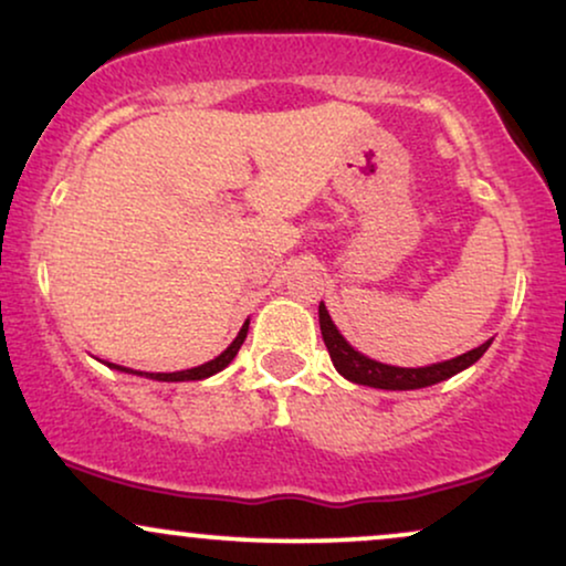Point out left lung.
Returning a JSON list of instances; mask_svg holds the SVG:
<instances>
[{"instance_id": "obj_1", "label": "left lung", "mask_w": 566, "mask_h": 566, "mask_svg": "<svg viewBox=\"0 0 566 566\" xmlns=\"http://www.w3.org/2000/svg\"><path fill=\"white\" fill-rule=\"evenodd\" d=\"M319 331H323V340L327 346V354H331L333 365L346 380L359 382V386H373V388H386V390H415V388H428L436 386L451 375L462 373L470 365L483 357L491 346V340L480 344L472 352L462 354V357L449 359V361H438V365L430 367H390V365H380V361L367 359L365 354L354 352L352 346L346 344V338L340 336L338 327L333 325L331 315H327L325 304H319Z\"/></svg>"}]
</instances>
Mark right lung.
<instances>
[{
    "label": "right lung",
    "instance_id": "add662e5",
    "mask_svg": "<svg viewBox=\"0 0 566 566\" xmlns=\"http://www.w3.org/2000/svg\"><path fill=\"white\" fill-rule=\"evenodd\" d=\"M247 333H249V319L247 323H243V327H241V333L239 336H235V340L233 344H230L226 352L220 354V357H214L212 361H205V365L201 367H191V369H180V373H144L146 378H151V380H165V382H180V380H205V378H209V375H214V373H220L222 367H228L230 361H233V357L235 354H239V348H241V344L243 340H247ZM109 365V361H107ZM113 369H123V373H134V369H125V367H120V365H109ZM142 375V373H138Z\"/></svg>",
    "mask_w": 566,
    "mask_h": 566
}]
</instances>
